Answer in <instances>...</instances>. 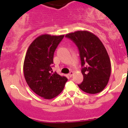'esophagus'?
<instances>
[{"label":"esophagus","instance_id":"esophagus-1","mask_svg":"<svg viewBox=\"0 0 128 128\" xmlns=\"http://www.w3.org/2000/svg\"><path fill=\"white\" fill-rule=\"evenodd\" d=\"M73 74H74V72H73V71H71V72H70V74H68V75H69V76H70V77H71L72 76H73Z\"/></svg>","mask_w":128,"mask_h":128}]
</instances>
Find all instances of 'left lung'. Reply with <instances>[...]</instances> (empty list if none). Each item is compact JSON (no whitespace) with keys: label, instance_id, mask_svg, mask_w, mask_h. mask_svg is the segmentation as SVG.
<instances>
[{"label":"left lung","instance_id":"left-lung-1","mask_svg":"<svg viewBox=\"0 0 128 128\" xmlns=\"http://www.w3.org/2000/svg\"><path fill=\"white\" fill-rule=\"evenodd\" d=\"M65 37L74 42L79 50L83 81L78 87L88 94L102 91L108 83L111 71L110 57L103 43L88 31L68 33Z\"/></svg>","mask_w":128,"mask_h":128}]
</instances>
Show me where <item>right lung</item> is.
I'll return each instance as SVG.
<instances>
[{
    "label": "right lung",
    "mask_w": 128,
    "mask_h": 128,
    "mask_svg": "<svg viewBox=\"0 0 128 128\" xmlns=\"http://www.w3.org/2000/svg\"><path fill=\"white\" fill-rule=\"evenodd\" d=\"M64 35L42 34L30 44L24 63L25 80L31 90L45 99H52L62 92L68 78L52 71L56 49Z\"/></svg>",
    "instance_id": "1"
}]
</instances>
